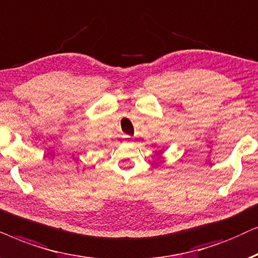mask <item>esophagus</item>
<instances>
[{"label":"esophagus","mask_w":258,"mask_h":258,"mask_svg":"<svg viewBox=\"0 0 258 258\" xmlns=\"http://www.w3.org/2000/svg\"><path fill=\"white\" fill-rule=\"evenodd\" d=\"M123 139H125V142H131V140H132L131 137H130V136H127V135L123 136Z\"/></svg>","instance_id":"obj_1"}]
</instances>
